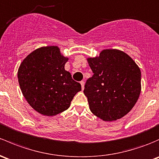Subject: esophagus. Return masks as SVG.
Segmentation results:
<instances>
[{
  "instance_id": "esophagus-1",
  "label": "esophagus",
  "mask_w": 159,
  "mask_h": 159,
  "mask_svg": "<svg viewBox=\"0 0 159 159\" xmlns=\"http://www.w3.org/2000/svg\"><path fill=\"white\" fill-rule=\"evenodd\" d=\"M80 84H81V88H82V90H84V82L83 81H81V82H80Z\"/></svg>"
}]
</instances>
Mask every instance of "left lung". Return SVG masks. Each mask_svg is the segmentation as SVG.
<instances>
[{"mask_svg": "<svg viewBox=\"0 0 159 159\" xmlns=\"http://www.w3.org/2000/svg\"><path fill=\"white\" fill-rule=\"evenodd\" d=\"M93 75L87 80L84 93L89 108L104 121L123 117L141 92V71L133 59L118 49H103L99 56L88 58Z\"/></svg>", "mask_w": 159, "mask_h": 159, "instance_id": "8db88e82", "label": "left lung"}]
</instances>
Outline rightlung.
Returning a JSON list of instances; mask_svg holds the SVG:
<instances>
[{"label": "right lung", "instance_id": "1", "mask_svg": "<svg viewBox=\"0 0 159 159\" xmlns=\"http://www.w3.org/2000/svg\"><path fill=\"white\" fill-rule=\"evenodd\" d=\"M68 58L56 46H44L23 59L17 72L25 99L44 116H56L68 109L81 86L65 70Z\"/></svg>", "mask_w": 159, "mask_h": 159}]
</instances>
